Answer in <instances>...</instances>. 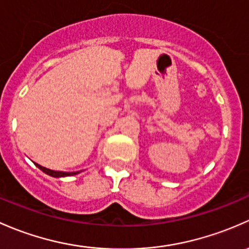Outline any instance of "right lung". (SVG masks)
<instances>
[{
    "label": "right lung",
    "mask_w": 249,
    "mask_h": 249,
    "mask_svg": "<svg viewBox=\"0 0 249 249\" xmlns=\"http://www.w3.org/2000/svg\"><path fill=\"white\" fill-rule=\"evenodd\" d=\"M43 173H45L47 175L53 176V178H65V176H71V175H76L79 171H73V173H65V171H55V170H50V169L44 168V166L39 165V164H36Z\"/></svg>",
    "instance_id": "1"
}]
</instances>
